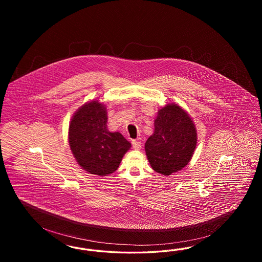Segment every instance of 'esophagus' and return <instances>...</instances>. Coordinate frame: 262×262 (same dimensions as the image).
<instances>
[{
  "label": "esophagus",
  "instance_id": "esophagus-1",
  "mask_svg": "<svg viewBox=\"0 0 262 262\" xmlns=\"http://www.w3.org/2000/svg\"><path fill=\"white\" fill-rule=\"evenodd\" d=\"M132 144H133V147L135 149H139L141 147V142L139 140H137V139H133L132 140Z\"/></svg>",
  "mask_w": 262,
  "mask_h": 262
}]
</instances>
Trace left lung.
<instances>
[{"label":"left lung","instance_id":"8db88e82","mask_svg":"<svg viewBox=\"0 0 262 262\" xmlns=\"http://www.w3.org/2000/svg\"><path fill=\"white\" fill-rule=\"evenodd\" d=\"M198 135L192 120L176 104L158 111L154 134L145 143L150 166L157 173L169 176L182 170L192 157Z\"/></svg>","mask_w":262,"mask_h":262}]
</instances>
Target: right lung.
<instances>
[{
    "label": "right lung",
    "instance_id": "add662e5",
    "mask_svg": "<svg viewBox=\"0 0 262 262\" xmlns=\"http://www.w3.org/2000/svg\"><path fill=\"white\" fill-rule=\"evenodd\" d=\"M107 110L91 101L75 113L69 127V142L75 160L90 174L114 173L132 144L120 133L107 128Z\"/></svg>",
    "mask_w": 262,
    "mask_h": 262
}]
</instances>
